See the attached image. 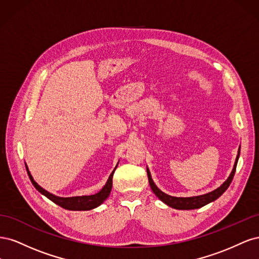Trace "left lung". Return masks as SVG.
Instances as JSON below:
<instances>
[{"label":"left lung","instance_id":"8db88e82","mask_svg":"<svg viewBox=\"0 0 259 259\" xmlns=\"http://www.w3.org/2000/svg\"><path fill=\"white\" fill-rule=\"evenodd\" d=\"M239 154H240V149H239V152H238V156L236 159V163H234V166L233 169L231 171L230 176L228 177V179L226 180V182L219 187L217 188L216 190L211 191L209 193L206 194H203V195H198V197H191V198H177V197H171V195H168L166 193L162 192L158 187H156L153 183V180L151 178L150 175V171L147 168V174H148V179H149V184H150V187L152 191L154 192V194L158 197L161 201H163L165 204H167L168 206L176 208V209H194V208H199L204 206L206 204H208L209 202L211 201H215L217 198L221 197V195L228 189V187L230 186L234 173H236V168H237V163L239 160Z\"/></svg>","mask_w":259,"mask_h":259}]
</instances>
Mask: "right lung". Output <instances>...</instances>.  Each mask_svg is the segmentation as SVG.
<instances>
[{"instance_id": "obj_1", "label": "right lung", "mask_w": 259, "mask_h": 259, "mask_svg": "<svg viewBox=\"0 0 259 259\" xmlns=\"http://www.w3.org/2000/svg\"><path fill=\"white\" fill-rule=\"evenodd\" d=\"M26 168L28 170L27 165H26ZM115 168H114V170H115ZM114 170L112 171L111 175L109 176L106 185L99 192L93 194V195H82V197H72V198L56 197V195L48 192L46 190H44L42 187L38 186L33 180L29 170H28V175H29L31 183H32V185L35 187V189L38 192L44 194L46 198H49L54 203H56L57 205L64 207L66 209H70V210H89V209L99 206L101 203H103L109 197V194H110V191H111V188H112V177H113Z\"/></svg>"}]
</instances>
